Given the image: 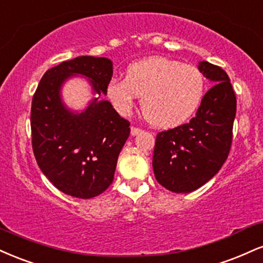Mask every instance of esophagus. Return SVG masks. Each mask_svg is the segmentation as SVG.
<instances>
[{"label": "esophagus", "instance_id": "34e87169", "mask_svg": "<svg viewBox=\"0 0 263 263\" xmlns=\"http://www.w3.org/2000/svg\"><path fill=\"white\" fill-rule=\"evenodd\" d=\"M140 133H143V130H141L140 128H137V126H132V129H130V134L133 135V137H135V135L140 134Z\"/></svg>", "mask_w": 263, "mask_h": 263}]
</instances>
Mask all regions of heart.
I'll use <instances>...</instances> for the list:
<instances>
[{
	"label": "heart",
	"instance_id": "1",
	"mask_svg": "<svg viewBox=\"0 0 263 263\" xmlns=\"http://www.w3.org/2000/svg\"><path fill=\"white\" fill-rule=\"evenodd\" d=\"M206 89L198 67L165 57H150L128 65L125 79L113 77L106 95L120 116H129L141 96V110L151 125L174 129L199 109Z\"/></svg>",
	"mask_w": 263,
	"mask_h": 263
}]
</instances>
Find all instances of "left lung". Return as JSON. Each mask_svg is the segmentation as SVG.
<instances>
[{"instance_id": "1", "label": "left lung", "mask_w": 263, "mask_h": 263, "mask_svg": "<svg viewBox=\"0 0 263 263\" xmlns=\"http://www.w3.org/2000/svg\"><path fill=\"white\" fill-rule=\"evenodd\" d=\"M198 69L215 85L190 123L156 135L153 168L157 182L175 193L198 190L218 174L229 155L236 97L228 73L208 61Z\"/></svg>"}]
</instances>
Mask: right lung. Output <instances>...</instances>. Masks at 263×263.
<instances>
[{"label":"right lung","mask_w":263,"mask_h":263,"mask_svg":"<svg viewBox=\"0 0 263 263\" xmlns=\"http://www.w3.org/2000/svg\"><path fill=\"white\" fill-rule=\"evenodd\" d=\"M89 80L96 97L82 112L63 104L61 87L72 76ZM113 75L107 58L79 57L49 69L33 96L32 145L39 168L59 191L89 199L113 182L120 150L130 134V123L101 100Z\"/></svg>","instance_id":"1"}]
</instances>
